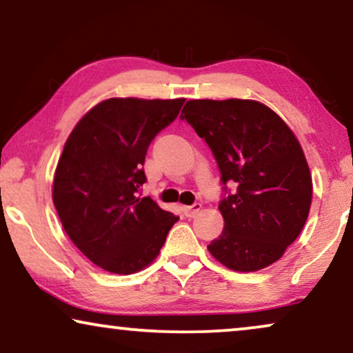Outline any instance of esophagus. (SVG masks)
<instances>
[{
	"label": "esophagus",
	"instance_id": "esophagus-1",
	"mask_svg": "<svg viewBox=\"0 0 353 353\" xmlns=\"http://www.w3.org/2000/svg\"><path fill=\"white\" fill-rule=\"evenodd\" d=\"M201 210L200 203H193L192 206H182V212L185 217H195Z\"/></svg>",
	"mask_w": 353,
	"mask_h": 353
}]
</instances>
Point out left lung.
Wrapping results in <instances>:
<instances>
[{
	"mask_svg": "<svg viewBox=\"0 0 353 353\" xmlns=\"http://www.w3.org/2000/svg\"><path fill=\"white\" fill-rule=\"evenodd\" d=\"M182 113L211 148L224 185V230L208 250L238 272L274 264L299 236L312 203L309 165L294 134L256 101H188Z\"/></svg>",
	"mask_w": 353,
	"mask_h": 353,
	"instance_id": "obj_1",
	"label": "left lung"
}]
</instances>
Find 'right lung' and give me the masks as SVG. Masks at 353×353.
I'll use <instances>...</instances> for the list:
<instances>
[{"label": "right lung", "mask_w": 353, "mask_h": 353, "mask_svg": "<svg viewBox=\"0 0 353 353\" xmlns=\"http://www.w3.org/2000/svg\"><path fill=\"white\" fill-rule=\"evenodd\" d=\"M182 105L183 99H108L67 139L52 201L70 240L103 270L128 275L143 269L179 219L137 193L147 182L142 166L148 145Z\"/></svg>", "instance_id": "add662e5"}]
</instances>
